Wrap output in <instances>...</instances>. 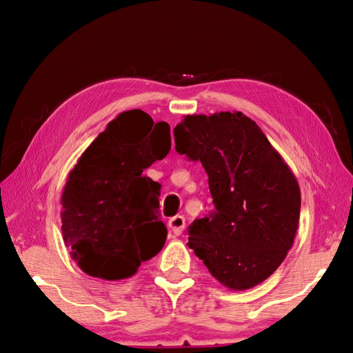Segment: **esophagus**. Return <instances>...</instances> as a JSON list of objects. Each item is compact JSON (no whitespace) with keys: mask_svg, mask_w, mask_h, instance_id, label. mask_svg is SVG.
I'll return each instance as SVG.
<instances>
[{"mask_svg":"<svg viewBox=\"0 0 353 353\" xmlns=\"http://www.w3.org/2000/svg\"><path fill=\"white\" fill-rule=\"evenodd\" d=\"M168 226L172 230V234L181 235L185 229V219L182 215L172 216V219H170V221H168Z\"/></svg>","mask_w":353,"mask_h":353,"instance_id":"obj_1","label":"esophagus"}]
</instances>
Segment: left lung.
<instances>
[{
    "label": "left lung",
    "instance_id": "8db88e82",
    "mask_svg": "<svg viewBox=\"0 0 353 353\" xmlns=\"http://www.w3.org/2000/svg\"><path fill=\"white\" fill-rule=\"evenodd\" d=\"M174 141L177 153L203 165L215 206L190 226V249L229 290L256 287L294 243L301 219L296 176L243 112L186 115Z\"/></svg>",
    "mask_w": 353,
    "mask_h": 353
}]
</instances>
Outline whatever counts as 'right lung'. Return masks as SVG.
Listing matches in <instances>:
<instances>
[{"label": "right lung", "mask_w": 353, "mask_h": 353, "mask_svg": "<svg viewBox=\"0 0 353 353\" xmlns=\"http://www.w3.org/2000/svg\"><path fill=\"white\" fill-rule=\"evenodd\" d=\"M171 148L170 125L141 109L121 112L70 171L61 197L62 235L83 272L127 279L167 239L157 216L161 185L144 176Z\"/></svg>", "instance_id": "1"}]
</instances>
